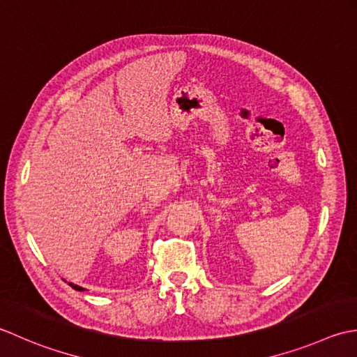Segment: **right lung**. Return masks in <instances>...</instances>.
Listing matches in <instances>:
<instances>
[{"label": "right lung", "mask_w": 357, "mask_h": 357, "mask_svg": "<svg viewBox=\"0 0 357 357\" xmlns=\"http://www.w3.org/2000/svg\"><path fill=\"white\" fill-rule=\"evenodd\" d=\"M69 285L74 288V289H77V291H83V288L82 287H78V285H74V283H69Z\"/></svg>", "instance_id": "right-lung-1"}]
</instances>
